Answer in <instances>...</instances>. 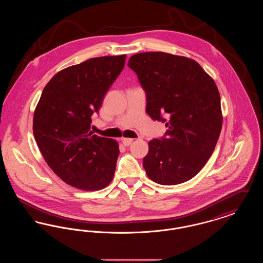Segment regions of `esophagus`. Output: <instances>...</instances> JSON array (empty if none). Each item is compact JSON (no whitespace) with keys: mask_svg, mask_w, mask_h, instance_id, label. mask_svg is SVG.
<instances>
[{"mask_svg":"<svg viewBox=\"0 0 263 263\" xmlns=\"http://www.w3.org/2000/svg\"><path fill=\"white\" fill-rule=\"evenodd\" d=\"M132 142H133V139H130V138H123L122 139V144L126 147L130 146L132 144Z\"/></svg>","mask_w":263,"mask_h":263,"instance_id":"obj_1","label":"esophagus"}]
</instances>
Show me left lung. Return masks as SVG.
<instances>
[{"label": "left lung", "instance_id": "left-lung-1", "mask_svg": "<svg viewBox=\"0 0 263 263\" xmlns=\"http://www.w3.org/2000/svg\"><path fill=\"white\" fill-rule=\"evenodd\" d=\"M128 66L147 93V113L165 122V136L149 142L143 166L153 181L175 185L194 177L220 136L218 88L193 59L164 52L138 53Z\"/></svg>", "mask_w": 263, "mask_h": 263}]
</instances>
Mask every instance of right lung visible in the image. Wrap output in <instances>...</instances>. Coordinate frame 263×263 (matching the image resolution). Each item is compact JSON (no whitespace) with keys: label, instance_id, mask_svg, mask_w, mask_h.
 <instances>
[{"label":"right lung","instance_id":"right-lung-1","mask_svg":"<svg viewBox=\"0 0 263 263\" xmlns=\"http://www.w3.org/2000/svg\"><path fill=\"white\" fill-rule=\"evenodd\" d=\"M126 55L65 68L47 83L33 115V135L51 170L73 187L97 191L112 180L118 143L90 130L91 115L121 73Z\"/></svg>","mask_w":263,"mask_h":263}]
</instances>
